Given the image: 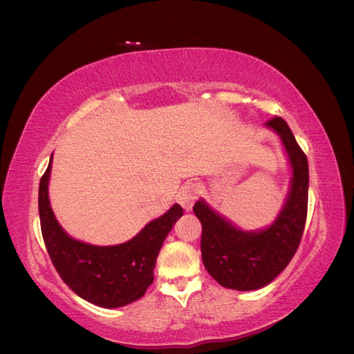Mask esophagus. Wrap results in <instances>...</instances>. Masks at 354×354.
<instances>
[{
	"instance_id": "esophagus-1",
	"label": "esophagus",
	"mask_w": 354,
	"mask_h": 354,
	"mask_svg": "<svg viewBox=\"0 0 354 354\" xmlns=\"http://www.w3.org/2000/svg\"><path fill=\"white\" fill-rule=\"evenodd\" d=\"M197 196H198V186L194 182H186L182 187H180V191L177 194V200L178 203L186 209V211H191L194 206V201L197 200Z\"/></svg>"
}]
</instances>
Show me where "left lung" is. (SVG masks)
Listing matches in <instances>:
<instances>
[{
    "mask_svg": "<svg viewBox=\"0 0 354 354\" xmlns=\"http://www.w3.org/2000/svg\"><path fill=\"white\" fill-rule=\"evenodd\" d=\"M266 125L279 134L293 167L290 194L277 221L259 232H243L214 212L203 200L194 205V214L201 223L205 268L220 286L234 290H255L272 283L297 254L306 226L307 156L283 118H272Z\"/></svg>",
    "mask_w": 354,
    "mask_h": 354,
    "instance_id": "left-lung-1",
    "label": "left lung"
}]
</instances>
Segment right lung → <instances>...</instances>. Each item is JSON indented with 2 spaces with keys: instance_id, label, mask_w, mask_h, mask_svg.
<instances>
[{
  "instance_id": "obj_1",
  "label": "right lung",
  "mask_w": 354,
  "mask_h": 354,
  "mask_svg": "<svg viewBox=\"0 0 354 354\" xmlns=\"http://www.w3.org/2000/svg\"><path fill=\"white\" fill-rule=\"evenodd\" d=\"M52 158L39 182L41 232L50 259L61 279L82 299L105 308H116L142 298L154 281L158 250L165 238L183 215L174 205L153 220L133 240L118 246H91L64 232L48 201Z\"/></svg>"
}]
</instances>
